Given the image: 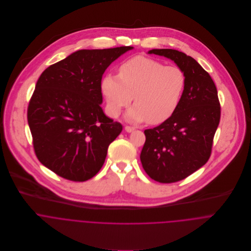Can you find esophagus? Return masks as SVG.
I'll return each instance as SVG.
<instances>
[{
	"label": "esophagus",
	"instance_id": "esophagus-1",
	"mask_svg": "<svg viewBox=\"0 0 251 251\" xmlns=\"http://www.w3.org/2000/svg\"><path fill=\"white\" fill-rule=\"evenodd\" d=\"M125 129H126V131H127V132H131V131H133V130L135 129V127H133V126H126Z\"/></svg>",
	"mask_w": 251,
	"mask_h": 251
}]
</instances>
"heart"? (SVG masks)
I'll return each mask as SVG.
<instances>
[{
    "label": "heart",
    "mask_w": 251,
    "mask_h": 251,
    "mask_svg": "<svg viewBox=\"0 0 251 251\" xmlns=\"http://www.w3.org/2000/svg\"><path fill=\"white\" fill-rule=\"evenodd\" d=\"M100 86L112 117H118L133 99L135 105L127 112L126 119L157 125L177 110L185 91L186 76L179 67L136 56L120 66L119 75L106 73Z\"/></svg>",
    "instance_id": "b5f03b06"
}]
</instances>
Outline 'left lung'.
<instances>
[{
    "mask_svg": "<svg viewBox=\"0 0 251 251\" xmlns=\"http://www.w3.org/2000/svg\"><path fill=\"white\" fill-rule=\"evenodd\" d=\"M150 54L174 61L186 76V87L175 113L165 122L144 131L140 154L151 179L171 183L185 179L209 160L220 121L215 83L192 57L174 49H152Z\"/></svg>",
    "mask_w": 251,
    "mask_h": 251,
    "instance_id": "1",
    "label": "left lung"
}]
</instances>
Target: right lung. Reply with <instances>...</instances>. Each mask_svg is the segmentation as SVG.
Returning a JSON list of instances; mask_svg holds the SVG:
<instances>
[{
    "label": "right lung",
    "instance_id": "add662e5",
    "mask_svg": "<svg viewBox=\"0 0 251 251\" xmlns=\"http://www.w3.org/2000/svg\"><path fill=\"white\" fill-rule=\"evenodd\" d=\"M132 48L79 50L39 76L28 124L37 159L58 176L85 181L101 169L109 145L123 130L100 107L102 75Z\"/></svg>",
    "mask_w": 251,
    "mask_h": 251
}]
</instances>
